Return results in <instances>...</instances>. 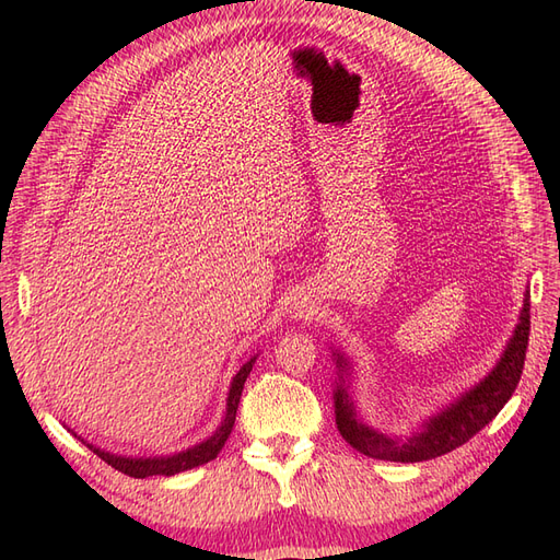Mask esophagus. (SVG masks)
<instances>
[{"label": "esophagus", "mask_w": 560, "mask_h": 560, "mask_svg": "<svg viewBox=\"0 0 560 560\" xmlns=\"http://www.w3.org/2000/svg\"><path fill=\"white\" fill-rule=\"evenodd\" d=\"M296 315H299V317H303V315H306V311H299ZM306 317H308V315H306Z\"/></svg>", "instance_id": "esophagus-1"}]
</instances>
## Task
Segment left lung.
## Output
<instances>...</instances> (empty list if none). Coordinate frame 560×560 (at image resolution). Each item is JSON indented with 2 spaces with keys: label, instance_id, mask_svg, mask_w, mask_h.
Segmentation results:
<instances>
[{
  "label": "left lung",
  "instance_id": "1",
  "mask_svg": "<svg viewBox=\"0 0 560 560\" xmlns=\"http://www.w3.org/2000/svg\"><path fill=\"white\" fill-rule=\"evenodd\" d=\"M530 334V290L523 294V308L518 315L512 338L506 341L500 360L488 374L460 397H455L436 413L425 418L420 425L406 436H389L376 428L366 425L360 418L358 406L350 395V381L354 369L341 350H331L336 362L334 381V413L336 428L346 442L360 453L389 463H422L444 455L481 432L493 420L502 406L510 401L521 381Z\"/></svg>",
  "mask_w": 560,
  "mask_h": 560
}]
</instances>
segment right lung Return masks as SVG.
Returning a JSON list of instances; mask_svg holds the SVG:
<instances>
[{
    "label": "right lung",
    "mask_w": 560,
    "mask_h": 560,
    "mask_svg": "<svg viewBox=\"0 0 560 560\" xmlns=\"http://www.w3.org/2000/svg\"><path fill=\"white\" fill-rule=\"evenodd\" d=\"M254 362H257V354L254 358H249L238 374L233 376L231 381V387H229V397H226V413L222 418V422H219V428L208 436L202 439L200 444L186 448V451H179V453H173V455H149V457H138V455H118V453H109L105 448H100L91 442H86V439H81L77 432H72L81 444H86L100 460H105L107 465H112L114 469L128 474V477H135V479H147V477H173V474H179V471H186V469H194L198 465H206L210 460H214V457L219 455V451L224 448L226 439L233 430V422H235V411H238V404H241V395H243V385L249 376V371L254 366Z\"/></svg>",
    "instance_id": "1"
}]
</instances>
